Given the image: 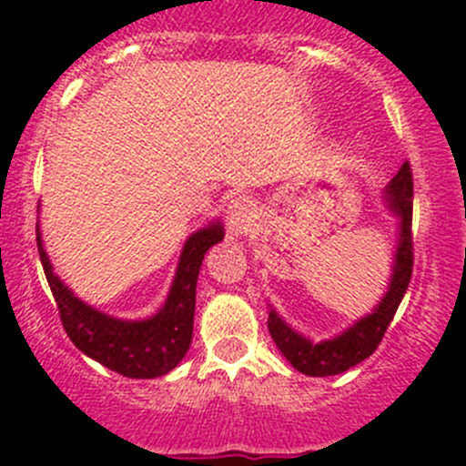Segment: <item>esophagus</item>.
Returning <instances> with one entry per match:
<instances>
[{"mask_svg":"<svg viewBox=\"0 0 466 466\" xmlns=\"http://www.w3.org/2000/svg\"><path fill=\"white\" fill-rule=\"evenodd\" d=\"M228 225H229V232L232 234H248L252 229V225H255L257 220V207L252 205L250 198H246V196H238V198H234L232 203L228 205Z\"/></svg>","mask_w":466,"mask_h":466,"instance_id":"34e87169","label":"esophagus"}]
</instances>
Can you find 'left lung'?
<instances>
[{
  "mask_svg": "<svg viewBox=\"0 0 466 466\" xmlns=\"http://www.w3.org/2000/svg\"><path fill=\"white\" fill-rule=\"evenodd\" d=\"M385 203L399 220V243L394 250L388 293L372 313L356 320L340 336L322 342H311L304 338L302 333L281 320L272 309L268 313V331L272 340L298 372L309 374V377H333V374L347 372L370 359L383 340L385 329L392 322L412 275V171L408 162H403L397 176L390 180L385 189Z\"/></svg>",
  "mask_w": 466,
  "mask_h": 466,
  "instance_id": "left-lung-1",
  "label": "left lung"
}]
</instances>
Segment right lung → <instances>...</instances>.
Segmentation results:
<instances>
[{
  "mask_svg": "<svg viewBox=\"0 0 466 466\" xmlns=\"http://www.w3.org/2000/svg\"><path fill=\"white\" fill-rule=\"evenodd\" d=\"M223 225L216 220L187 238L167 302L148 320H119L78 299L69 286L54 275L49 257L42 248L40 229L37 252L69 340L112 372L128 379H155L171 372L189 351L200 266L205 252L214 243L223 241Z\"/></svg>",
  "mask_w": 466,
  "mask_h": 466,
  "instance_id": "add662e5",
  "label": "right lung"
}]
</instances>
